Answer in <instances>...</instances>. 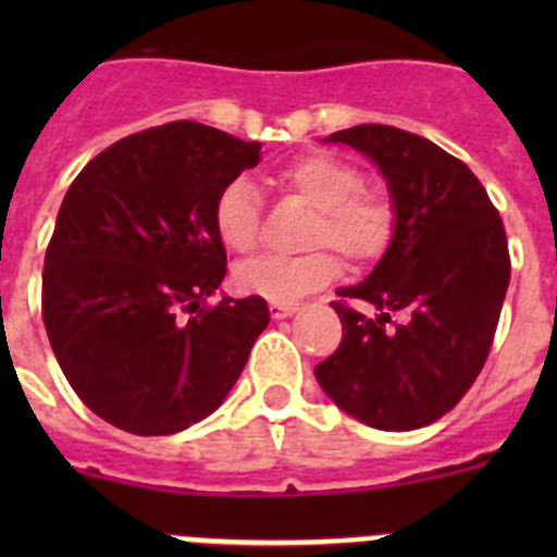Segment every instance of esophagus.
<instances>
[{"mask_svg": "<svg viewBox=\"0 0 557 557\" xmlns=\"http://www.w3.org/2000/svg\"><path fill=\"white\" fill-rule=\"evenodd\" d=\"M298 312L295 304H270V314H273V321H284V318H293Z\"/></svg>", "mask_w": 557, "mask_h": 557, "instance_id": "34e87169", "label": "esophagus"}]
</instances>
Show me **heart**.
<instances>
[{
	"label": "heart",
	"instance_id": "heart-1",
	"mask_svg": "<svg viewBox=\"0 0 557 557\" xmlns=\"http://www.w3.org/2000/svg\"><path fill=\"white\" fill-rule=\"evenodd\" d=\"M278 184L318 209L309 245H332L351 264H368L385 253L396 234V203L385 189H362L359 166L326 152H309L278 172ZM220 243L234 253L259 245L262 203L248 178L220 189L211 209ZM339 264L329 250L304 256H256L234 268V287L270 304H293L326 287Z\"/></svg>",
	"mask_w": 557,
	"mask_h": 557
}]
</instances>
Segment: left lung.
<instances>
[{"label":"left lung","instance_id":"1","mask_svg":"<svg viewBox=\"0 0 557 557\" xmlns=\"http://www.w3.org/2000/svg\"><path fill=\"white\" fill-rule=\"evenodd\" d=\"M323 141L379 166L396 234L366 282L337 289L359 309L334 304L343 343L314 376L362 424L418 430L446 416L485 366L510 282L505 225L474 172L424 136L357 125Z\"/></svg>","mask_w":557,"mask_h":557}]
</instances>
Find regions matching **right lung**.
I'll use <instances>...</instances> for the list:
<instances>
[{
    "mask_svg": "<svg viewBox=\"0 0 557 557\" xmlns=\"http://www.w3.org/2000/svg\"><path fill=\"white\" fill-rule=\"evenodd\" d=\"M198 122L133 133L69 186L44 256V326L83 405L133 435H172L218 410L270 323L264 298L200 307L225 278L211 209L262 161Z\"/></svg>",
    "mask_w": 557,
    "mask_h": 557,
    "instance_id": "right-lung-1",
    "label": "right lung"
}]
</instances>
